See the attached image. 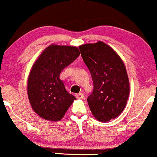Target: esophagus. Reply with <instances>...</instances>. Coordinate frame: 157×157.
<instances>
[{"instance_id": "1", "label": "esophagus", "mask_w": 157, "mask_h": 157, "mask_svg": "<svg viewBox=\"0 0 157 157\" xmlns=\"http://www.w3.org/2000/svg\"><path fill=\"white\" fill-rule=\"evenodd\" d=\"M76 97L78 98V99H81V98H84V95L83 94H76Z\"/></svg>"}]
</instances>
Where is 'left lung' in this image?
<instances>
[{
	"mask_svg": "<svg viewBox=\"0 0 157 157\" xmlns=\"http://www.w3.org/2000/svg\"><path fill=\"white\" fill-rule=\"evenodd\" d=\"M81 57L91 73L93 92L87 98L96 119L108 121L119 116L129 95V81L124 62L102 41L79 46Z\"/></svg>",
	"mask_w": 157,
	"mask_h": 157,
	"instance_id": "left-lung-1",
	"label": "left lung"
}]
</instances>
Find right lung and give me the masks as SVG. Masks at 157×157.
I'll list each match as a JSON object with an SVG mask.
<instances>
[{
  "mask_svg": "<svg viewBox=\"0 0 157 157\" xmlns=\"http://www.w3.org/2000/svg\"><path fill=\"white\" fill-rule=\"evenodd\" d=\"M79 55L75 46L52 44L32 66L28 79V96L33 110L43 119L60 121L76 99L66 91L59 76Z\"/></svg>",
  "mask_w": 157,
  "mask_h": 157,
  "instance_id": "right-lung-1",
  "label": "right lung"
}]
</instances>
